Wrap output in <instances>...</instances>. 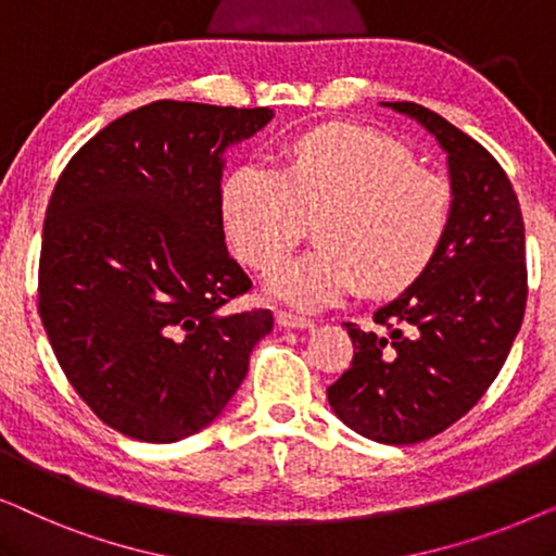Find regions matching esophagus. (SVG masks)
Wrapping results in <instances>:
<instances>
[{"label": "esophagus", "instance_id": "34e87169", "mask_svg": "<svg viewBox=\"0 0 556 556\" xmlns=\"http://www.w3.org/2000/svg\"><path fill=\"white\" fill-rule=\"evenodd\" d=\"M276 324L280 326V329H314V321H311V318L286 314V311H278Z\"/></svg>", "mask_w": 556, "mask_h": 556}]
</instances>
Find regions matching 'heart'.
Masks as SVG:
<instances>
[{
	"label": "heart",
	"instance_id": "1",
	"mask_svg": "<svg viewBox=\"0 0 556 556\" xmlns=\"http://www.w3.org/2000/svg\"><path fill=\"white\" fill-rule=\"evenodd\" d=\"M219 215L255 270L283 261L316 219L318 245L273 270L265 291L321 311L362 286L387 295L422 278L451 230L453 192L387 134L326 124L291 143L286 172L261 159L235 164L219 187Z\"/></svg>",
	"mask_w": 556,
	"mask_h": 556
}]
</instances>
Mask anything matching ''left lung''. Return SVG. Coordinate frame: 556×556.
I'll return each mask as SVG.
<instances>
[{
  "label": "left lung",
  "mask_w": 556,
  "mask_h": 556,
  "mask_svg": "<svg viewBox=\"0 0 556 556\" xmlns=\"http://www.w3.org/2000/svg\"><path fill=\"white\" fill-rule=\"evenodd\" d=\"M382 105L445 151L453 219L428 273L377 308L387 333L344 324L354 359L326 397L359 435L409 445L460 420L504 367L527 308V242L511 181L481 143L417 103Z\"/></svg>",
  "instance_id": "obj_1"
}]
</instances>
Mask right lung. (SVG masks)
<instances>
[{"label":"right lung","instance_id":"1","mask_svg":"<svg viewBox=\"0 0 556 556\" xmlns=\"http://www.w3.org/2000/svg\"><path fill=\"white\" fill-rule=\"evenodd\" d=\"M276 116L154 101L60 174L42 227L40 318L65 377L113 430L177 443L215 422L273 331L227 314L250 278L225 245V151Z\"/></svg>","mask_w":556,"mask_h":556}]
</instances>
